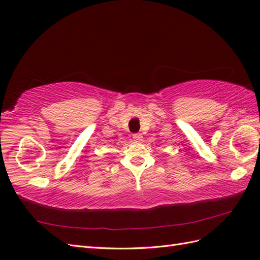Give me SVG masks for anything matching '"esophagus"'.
Segmentation results:
<instances>
[{
	"mask_svg": "<svg viewBox=\"0 0 260 260\" xmlns=\"http://www.w3.org/2000/svg\"><path fill=\"white\" fill-rule=\"evenodd\" d=\"M143 139V135L141 134V133H135V134H133V140L134 141H141Z\"/></svg>",
	"mask_w": 260,
	"mask_h": 260,
	"instance_id": "34e87169",
	"label": "esophagus"
}]
</instances>
